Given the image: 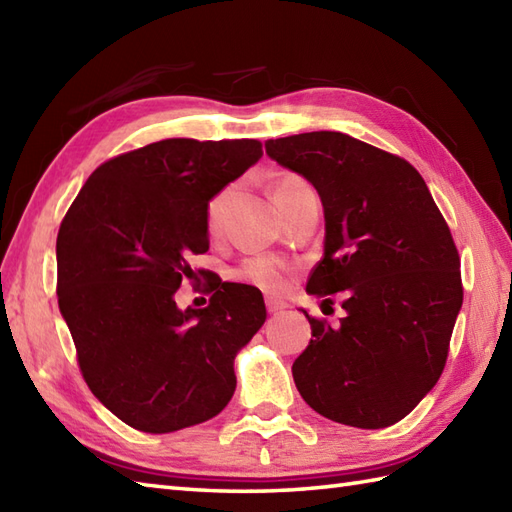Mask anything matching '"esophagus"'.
Here are the masks:
<instances>
[{
	"instance_id": "esophagus-1",
	"label": "esophagus",
	"mask_w": 512,
	"mask_h": 512,
	"mask_svg": "<svg viewBox=\"0 0 512 512\" xmlns=\"http://www.w3.org/2000/svg\"><path fill=\"white\" fill-rule=\"evenodd\" d=\"M284 308H286V303H281V301H277V299H266V310H268V314H279Z\"/></svg>"
}]
</instances>
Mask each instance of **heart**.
<instances>
[{
	"label": "heart",
	"instance_id": "heart-1",
	"mask_svg": "<svg viewBox=\"0 0 512 512\" xmlns=\"http://www.w3.org/2000/svg\"><path fill=\"white\" fill-rule=\"evenodd\" d=\"M301 187H306V182H303L299 176H290V173L288 176H281L273 187L275 200L281 202L284 198H288L290 193H295ZM228 198H231V187L217 191L209 200V204H206L204 222H206V231H209V235H217L222 231V220H224ZM233 277L248 281V284L262 288L264 292H279L286 286L288 266L281 262V259H275V257H262V255L248 257L233 270Z\"/></svg>",
	"mask_w": 512,
	"mask_h": 512
}]
</instances>
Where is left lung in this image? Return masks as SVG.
<instances>
[{
    "instance_id": "8db88e82",
    "label": "left lung",
    "mask_w": 512,
    "mask_h": 512,
    "mask_svg": "<svg viewBox=\"0 0 512 512\" xmlns=\"http://www.w3.org/2000/svg\"><path fill=\"white\" fill-rule=\"evenodd\" d=\"M266 154L319 191L325 242L306 290L325 301L341 292L347 312L334 328L306 314L299 394L350 427L396 424L438 383L462 308L449 224L405 158L363 140L310 132L268 140Z\"/></svg>"
}]
</instances>
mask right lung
Returning <instances> with one entry per match:
<instances>
[{
	"label": "right lung",
	"mask_w": 512,
	"mask_h": 512,
	"mask_svg": "<svg viewBox=\"0 0 512 512\" xmlns=\"http://www.w3.org/2000/svg\"><path fill=\"white\" fill-rule=\"evenodd\" d=\"M262 154L255 138L160 140L103 162L63 217L59 310L85 383L129 427H193L233 396L262 292L220 279L209 306L180 310L176 290L209 250L206 204Z\"/></svg>",
	"instance_id": "obj_1"
}]
</instances>
